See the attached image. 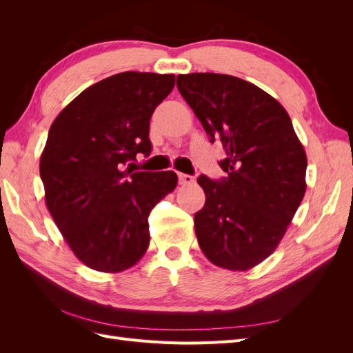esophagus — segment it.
<instances>
[{"label": "esophagus", "mask_w": 353, "mask_h": 353, "mask_svg": "<svg viewBox=\"0 0 353 353\" xmlns=\"http://www.w3.org/2000/svg\"><path fill=\"white\" fill-rule=\"evenodd\" d=\"M178 181L179 184H191L194 181V176L187 174H178Z\"/></svg>", "instance_id": "obj_1"}]
</instances>
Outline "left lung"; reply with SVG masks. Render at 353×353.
<instances>
[{"label": "left lung", "mask_w": 353, "mask_h": 353, "mask_svg": "<svg viewBox=\"0 0 353 353\" xmlns=\"http://www.w3.org/2000/svg\"><path fill=\"white\" fill-rule=\"evenodd\" d=\"M176 87L227 153V176L197 178L206 194L194 215L200 249L221 268L250 270L275 250L305 196L303 147L283 105L248 81L190 73Z\"/></svg>", "instance_id": "1"}]
</instances>
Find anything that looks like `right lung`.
Instances as JSON below:
<instances>
[{"label":"right lung","instance_id":"obj_1","mask_svg":"<svg viewBox=\"0 0 353 353\" xmlns=\"http://www.w3.org/2000/svg\"><path fill=\"white\" fill-rule=\"evenodd\" d=\"M175 74L123 72L82 91L52 122L39 174L47 208L77 258L101 272L131 268L150 243L148 215L178 176L130 168L152 153L150 119Z\"/></svg>","mask_w":353,"mask_h":353}]
</instances>
